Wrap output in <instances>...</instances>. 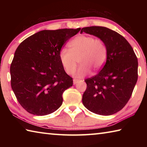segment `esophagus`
Instances as JSON below:
<instances>
[{
  "label": "esophagus",
  "mask_w": 147,
  "mask_h": 147,
  "mask_svg": "<svg viewBox=\"0 0 147 147\" xmlns=\"http://www.w3.org/2000/svg\"><path fill=\"white\" fill-rule=\"evenodd\" d=\"M79 82H80V80H78V79H74L73 80V84H76L77 83H78Z\"/></svg>",
  "instance_id": "esophagus-1"
}]
</instances>
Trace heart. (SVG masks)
Here are the masks:
<instances>
[{
  "label": "heart",
  "mask_w": 147,
  "mask_h": 147,
  "mask_svg": "<svg viewBox=\"0 0 147 147\" xmlns=\"http://www.w3.org/2000/svg\"><path fill=\"white\" fill-rule=\"evenodd\" d=\"M69 50L62 49L59 53V61L68 74L74 73L78 58L80 65L74 73L78 78L88 75L91 69L97 71L106 63L108 48L104 40L92 36L79 35L69 43Z\"/></svg>",
  "instance_id": "heart-1"
}]
</instances>
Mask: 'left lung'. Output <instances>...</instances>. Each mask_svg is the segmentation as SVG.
Listing matches in <instances>:
<instances>
[{
	"label": "left lung",
	"mask_w": 147,
	"mask_h": 147,
	"mask_svg": "<svg viewBox=\"0 0 147 147\" xmlns=\"http://www.w3.org/2000/svg\"><path fill=\"white\" fill-rule=\"evenodd\" d=\"M100 38L108 48L103 67L95 76L87 78L82 102L91 112L110 115L123 109L132 94L138 78V61L132 47L123 36L104 26L82 28Z\"/></svg>",
	"instance_id": "left-lung-1"
}]
</instances>
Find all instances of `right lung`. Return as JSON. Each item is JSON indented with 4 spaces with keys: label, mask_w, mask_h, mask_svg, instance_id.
<instances>
[{
    "label": "right lung",
    "mask_w": 147,
    "mask_h": 147,
    "mask_svg": "<svg viewBox=\"0 0 147 147\" xmlns=\"http://www.w3.org/2000/svg\"><path fill=\"white\" fill-rule=\"evenodd\" d=\"M80 29L42 30L17 48L10 65L11 86L19 103L28 113L45 115L61 106L63 92L73 81L62 67L59 53Z\"/></svg>",
    "instance_id": "obj_1"
}]
</instances>
